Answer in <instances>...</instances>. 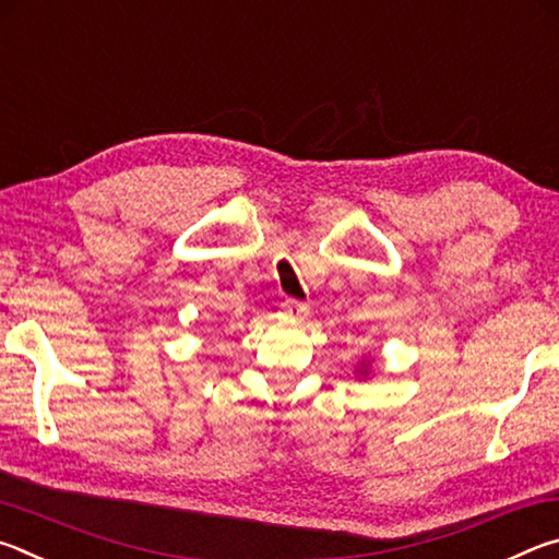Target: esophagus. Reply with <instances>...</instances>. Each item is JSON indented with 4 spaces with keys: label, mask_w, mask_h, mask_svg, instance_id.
<instances>
[{
    "label": "esophagus",
    "mask_w": 559,
    "mask_h": 559,
    "mask_svg": "<svg viewBox=\"0 0 559 559\" xmlns=\"http://www.w3.org/2000/svg\"><path fill=\"white\" fill-rule=\"evenodd\" d=\"M283 313H286L293 320H302L308 316V306H306V302H300V300H286V302H283Z\"/></svg>",
    "instance_id": "34e87169"
}]
</instances>
